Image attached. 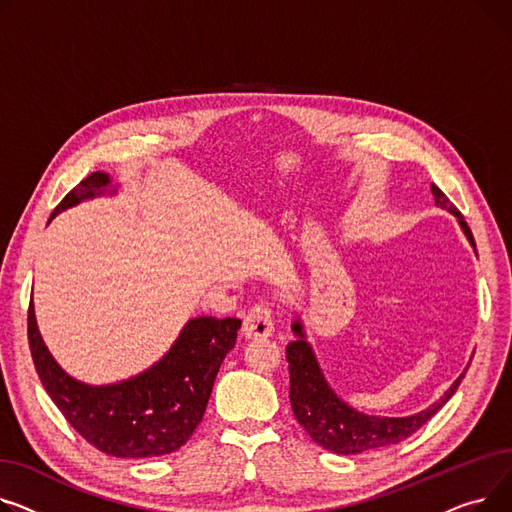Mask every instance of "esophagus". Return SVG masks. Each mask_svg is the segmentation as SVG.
Returning <instances> with one entry per match:
<instances>
[{
  "instance_id": "esophagus-1",
  "label": "esophagus",
  "mask_w": 512,
  "mask_h": 512,
  "mask_svg": "<svg viewBox=\"0 0 512 512\" xmlns=\"http://www.w3.org/2000/svg\"><path fill=\"white\" fill-rule=\"evenodd\" d=\"M273 330V312H270L266 304H256L248 310L244 318V335L248 339H266L273 335Z\"/></svg>"
}]
</instances>
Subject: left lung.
<instances>
[{
    "label": "left lung",
    "instance_id": "obj_1",
    "mask_svg": "<svg viewBox=\"0 0 512 512\" xmlns=\"http://www.w3.org/2000/svg\"><path fill=\"white\" fill-rule=\"evenodd\" d=\"M434 202L440 208H446L448 213H453L459 219L461 229L465 231L469 244L475 248V239L469 229V225L463 221L459 208L450 202L444 192L432 184ZM293 333L297 335V341H291L287 345V362H289V401L291 409L295 413V419L299 426L310 434V438L333 450L339 455H357L366 453V450L393 446L415 434L422 428L430 417L438 413V409L455 395L461 380L465 378V372L453 382L444 397L430 405L428 409L419 411L409 417H378V415H366L359 413L353 407H349L345 401H341L335 390L328 386V382L322 376V370L316 362V355L312 347L306 343L304 326L299 318L293 322Z\"/></svg>",
    "mask_w": 512,
    "mask_h": 512
}]
</instances>
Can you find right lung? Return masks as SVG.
Masks as SVG:
<instances>
[{
    "label": "right lung",
    "instance_id": "obj_1",
    "mask_svg": "<svg viewBox=\"0 0 512 512\" xmlns=\"http://www.w3.org/2000/svg\"><path fill=\"white\" fill-rule=\"evenodd\" d=\"M109 184L107 173H90L55 206L51 219L80 200L105 194ZM239 326V318H194L153 368L124 382L90 386L57 366L41 339L33 302L28 306L30 355L49 397L86 442L122 459L161 457L190 440Z\"/></svg>",
    "mask_w": 512,
    "mask_h": 512
}]
</instances>
